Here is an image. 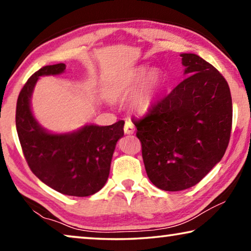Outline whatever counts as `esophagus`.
Wrapping results in <instances>:
<instances>
[{"instance_id": "1", "label": "esophagus", "mask_w": 251, "mask_h": 251, "mask_svg": "<svg viewBox=\"0 0 251 251\" xmlns=\"http://www.w3.org/2000/svg\"><path fill=\"white\" fill-rule=\"evenodd\" d=\"M124 131H125V134H128V135L134 134L135 126H134V124H133V123H131L130 121H126V122H125Z\"/></svg>"}]
</instances>
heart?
Returning <instances> with one entry per match:
<instances>
[{"instance_id":"obj_1","label":"heart","mask_w":251,"mask_h":251,"mask_svg":"<svg viewBox=\"0 0 251 251\" xmlns=\"http://www.w3.org/2000/svg\"><path fill=\"white\" fill-rule=\"evenodd\" d=\"M144 72H138L137 74L134 75L133 77H130L129 79H126L124 82H121L116 84L114 86L112 94L114 97L116 99H124V97H127L130 95L131 93L134 92V90L137 86L138 83L141 82L142 78L144 77ZM159 84V75L157 73H151L150 78L145 84L141 91H139L137 94L134 96L133 99V106L135 109L137 110H145L148 108V106L151 105L152 97H154V94L156 92V88Z\"/></svg>"}]
</instances>
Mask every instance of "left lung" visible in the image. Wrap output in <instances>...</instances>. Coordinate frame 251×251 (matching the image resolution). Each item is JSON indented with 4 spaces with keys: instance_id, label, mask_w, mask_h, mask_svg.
Listing matches in <instances>:
<instances>
[{
    "instance_id": "1",
    "label": "left lung",
    "mask_w": 251,
    "mask_h": 251,
    "mask_svg": "<svg viewBox=\"0 0 251 251\" xmlns=\"http://www.w3.org/2000/svg\"><path fill=\"white\" fill-rule=\"evenodd\" d=\"M186 77L146 115L133 117L150 180L179 192L198 184L226 151L232 100L224 76L196 54H181Z\"/></svg>"
}]
</instances>
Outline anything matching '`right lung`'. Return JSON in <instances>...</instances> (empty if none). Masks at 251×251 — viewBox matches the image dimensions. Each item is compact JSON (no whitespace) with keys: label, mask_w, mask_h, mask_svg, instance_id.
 I'll return each instance as SVG.
<instances>
[{"label":"right lung","mask_w":251,"mask_h":251,"mask_svg":"<svg viewBox=\"0 0 251 251\" xmlns=\"http://www.w3.org/2000/svg\"><path fill=\"white\" fill-rule=\"evenodd\" d=\"M65 64L44 66L21 90L15 124L25 159L34 175L50 188L69 196L86 197L103 188L118 139L124 135V121L109 126L86 125L71 134L45 131L31 112L33 88L43 75H57Z\"/></svg>","instance_id":"add662e5"}]
</instances>
